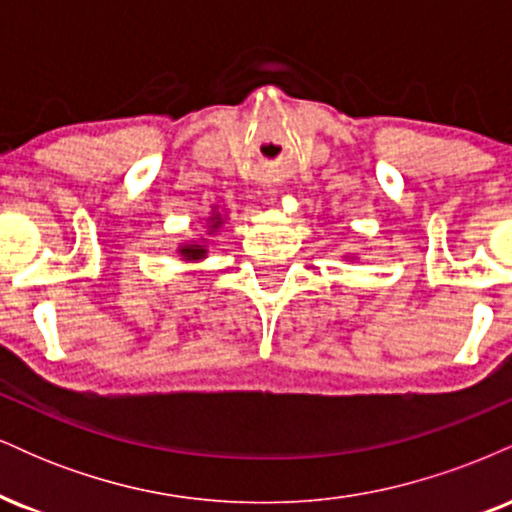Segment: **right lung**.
I'll use <instances>...</instances> for the list:
<instances>
[{
  "instance_id": "1",
  "label": "right lung",
  "mask_w": 512,
  "mask_h": 512,
  "mask_svg": "<svg viewBox=\"0 0 512 512\" xmlns=\"http://www.w3.org/2000/svg\"><path fill=\"white\" fill-rule=\"evenodd\" d=\"M226 214L228 211H219V207H211V214L207 216V233L204 236H216V231L226 223ZM209 252V240L199 238V240H187V243H180L178 255L182 262H202L207 260Z\"/></svg>"
}]
</instances>
